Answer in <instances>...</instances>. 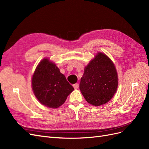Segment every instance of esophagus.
<instances>
[{
  "mask_svg": "<svg viewBox=\"0 0 149 149\" xmlns=\"http://www.w3.org/2000/svg\"><path fill=\"white\" fill-rule=\"evenodd\" d=\"M73 87L74 89H78L79 87V84L78 83H75L73 84Z\"/></svg>",
  "mask_w": 149,
  "mask_h": 149,
  "instance_id": "34e87169",
  "label": "esophagus"
}]
</instances>
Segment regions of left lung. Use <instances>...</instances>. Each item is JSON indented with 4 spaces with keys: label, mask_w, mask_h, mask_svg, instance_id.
<instances>
[{
    "label": "left lung",
    "mask_w": 149,
    "mask_h": 149,
    "mask_svg": "<svg viewBox=\"0 0 149 149\" xmlns=\"http://www.w3.org/2000/svg\"><path fill=\"white\" fill-rule=\"evenodd\" d=\"M118 85V74L113 63L104 54L99 53L85 67L79 89L87 102L98 106L113 97Z\"/></svg>",
    "instance_id": "left-lung-1"
}]
</instances>
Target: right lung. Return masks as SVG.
Here are the masks:
<instances>
[{
	"label": "right lung",
	"mask_w": 149,
	"mask_h": 149,
	"mask_svg": "<svg viewBox=\"0 0 149 149\" xmlns=\"http://www.w3.org/2000/svg\"><path fill=\"white\" fill-rule=\"evenodd\" d=\"M35 95L43 105L57 108L63 104L74 88L55 63L43 59L32 77Z\"/></svg>",
	"instance_id": "right-lung-1"
}]
</instances>
